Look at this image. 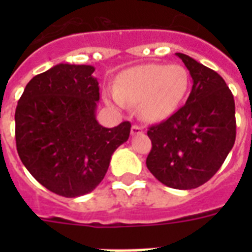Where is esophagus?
Returning a JSON list of instances; mask_svg holds the SVG:
<instances>
[{
  "mask_svg": "<svg viewBox=\"0 0 252 252\" xmlns=\"http://www.w3.org/2000/svg\"><path fill=\"white\" fill-rule=\"evenodd\" d=\"M144 132V129H142V126H137V124H134V126H132V129H130V133H132V136H134V134H140Z\"/></svg>",
  "mask_w": 252,
  "mask_h": 252,
  "instance_id": "34e87169",
  "label": "esophagus"
}]
</instances>
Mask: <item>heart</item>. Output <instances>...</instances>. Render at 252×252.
Instances as JSON below:
<instances>
[{
  "mask_svg": "<svg viewBox=\"0 0 252 252\" xmlns=\"http://www.w3.org/2000/svg\"><path fill=\"white\" fill-rule=\"evenodd\" d=\"M187 85V72L180 65H141L123 73L107 100L119 107L138 106L145 120L159 122L179 106Z\"/></svg>",
  "mask_w": 252,
  "mask_h": 252,
  "instance_id": "b5f03b06",
  "label": "heart"
}]
</instances>
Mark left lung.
I'll list each match as a JSON object with an SVG mask.
<instances>
[{"label": "left lung", "mask_w": 252, "mask_h": 252, "mask_svg": "<svg viewBox=\"0 0 252 252\" xmlns=\"http://www.w3.org/2000/svg\"><path fill=\"white\" fill-rule=\"evenodd\" d=\"M193 85L187 102L148 130L149 171L161 183L192 189L211 179L235 142V103L219 73L184 53H176Z\"/></svg>", "instance_id": "8db88e82"}]
</instances>
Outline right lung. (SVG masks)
I'll return each mask as SVG.
<instances>
[{
	"label": "right lung",
	"mask_w": 252,
	"mask_h": 252,
	"mask_svg": "<svg viewBox=\"0 0 252 252\" xmlns=\"http://www.w3.org/2000/svg\"><path fill=\"white\" fill-rule=\"evenodd\" d=\"M94 70L91 65H55L30 81L15 110L22 163L41 186L64 197L93 191L130 133L129 122L114 128L96 122Z\"/></svg>",
	"instance_id": "obj_1"
}]
</instances>
